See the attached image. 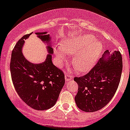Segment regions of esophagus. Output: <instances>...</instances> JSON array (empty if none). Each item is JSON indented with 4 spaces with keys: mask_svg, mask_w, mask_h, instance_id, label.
I'll list each match as a JSON object with an SVG mask.
<instances>
[{
    "mask_svg": "<svg viewBox=\"0 0 130 130\" xmlns=\"http://www.w3.org/2000/svg\"><path fill=\"white\" fill-rule=\"evenodd\" d=\"M65 81H66V82H69V81H70V80L72 79V76L70 74H69L66 73L65 75Z\"/></svg>",
    "mask_w": 130,
    "mask_h": 130,
    "instance_id": "34e87169",
    "label": "esophagus"
}]
</instances>
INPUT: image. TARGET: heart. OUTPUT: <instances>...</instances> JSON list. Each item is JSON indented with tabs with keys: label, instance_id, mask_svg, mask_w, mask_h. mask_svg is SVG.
<instances>
[{
	"label": "heart",
	"instance_id": "b5f03b06",
	"mask_svg": "<svg viewBox=\"0 0 130 130\" xmlns=\"http://www.w3.org/2000/svg\"><path fill=\"white\" fill-rule=\"evenodd\" d=\"M56 49V54L59 61H63L65 53L74 54L72 64L80 72L87 71L92 67L101 54L103 46L95 40L94 36L85 35L67 40L61 46Z\"/></svg>",
	"mask_w": 130,
	"mask_h": 130
}]
</instances>
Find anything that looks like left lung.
I'll return each mask as SVG.
<instances>
[{
  "label": "left lung",
  "mask_w": 130,
  "mask_h": 130,
  "mask_svg": "<svg viewBox=\"0 0 130 130\" xmlns=\"http://www.w3.org/2000/svg\"><path fill=\"white\" fill-rule=\"evenodd\" d=\"M108 51L85 75L75 77L78 85L75 101L80 110L87 112L98 111L105 107L116 94L122 70V55ZM108 55V58H105Z\"/></svg>",
  "instance_id": "8db88e82"
}]
</instances>
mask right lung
<instances>
[{
	"instance_id": "obj_1",
	"label": "right lung",
	"mask_w": 130,
	"mask_h": 130,
	"mask_svg": "<svg viewBox=\"0 0 130 130\" xmlns=\"http://www.w3.org/2000/svg\"><path fill=\"white\" fill-rule=\"evenodd\" d=\"M32 32L20 38L12 51L10 71L16 92L22 100L32 108L45 110L53 107L65 84V75L61 69L53 65V49L47 32H36L43 42L48 43V54L42 63L33 64L24 58L22 48L24 40Z\"/></svg>"
}]
</instances>
